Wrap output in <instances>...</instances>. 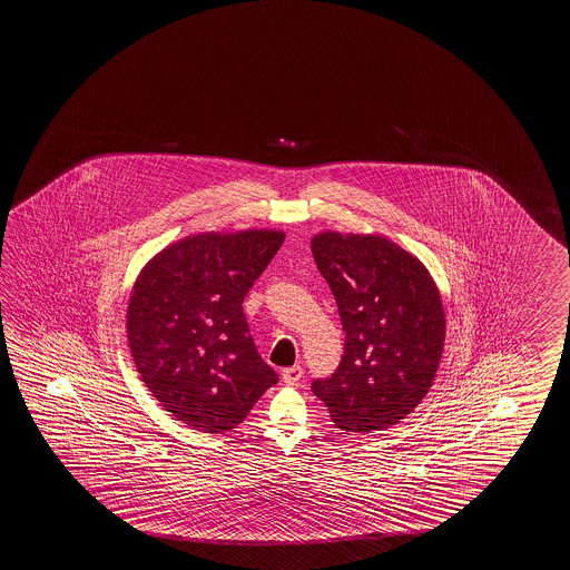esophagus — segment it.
<instances>
[{"mask_svg": "<svg viewBox=\"0 0 570 570\" xmlns=\"http://www.w3.org/2000/svg\"><path fill=\"white\" fill-rule=\"evenodd\" d=\"M302 376H304V368H302L301 365L288 366V368L282 371V379H284V383H288V385L298 383Z\"/></svg>", "mask_w": 570, "mask_h": 570, "instance_id": "esophagus-1", "label": "esophagus"}]
</instances>
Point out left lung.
I'll return each instance as SVG.
<instances>
[{"label": "left lung", "instance_id": "left-lung-1", "mask_svg": "<svg viewBox=\"0 0 570 570\" xmlns=\"http://www.w3.org/2000/svg\"><path fill=\"white\" fill-rule=\"evenodd\" d=\"M311 246L344 331L341 365L312 391L338 430L391 428L420 405L438 373L445 341L440 291L420 259L387 237L323 232Z\"/></svg>", "mask_w": 570, "mask_h": 570}]
</instances>
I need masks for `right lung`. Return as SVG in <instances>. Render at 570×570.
Instances as JSON below:
<instances>
[{
	"label": "right lung",
	"instance_id": "add662e5",
	"mask_svg": "<svg viewBox=\"0 0 570 570\" xmlns=\"http://www.w3.org/2000/svg\"><path fill=\"white\" fill-rule=\"evenodd\" d=\"M282 244L276 229L207 232L165 247L140 269L127 311L130 355L175 420L204 433L234 430L278 383L242 304Z\"/></svg>",
	"mask_w": 570,
	"mask_h": 570
}]
</instances>
